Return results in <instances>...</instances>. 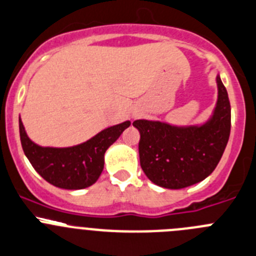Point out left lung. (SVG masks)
I'll list each match as a JSON object with an SVG mask.
<instances>
[{"label":"left lung","mask_w":256,"mask_h":256,"mask_svg":"<svg viewBox=\"0 0 256 256\" xmlns=\"http://www.w3.org/2000/svg\"><path fill=\"white\" fill-rule=\"evenodd\" d=\"M218 85L215 113L205 126L177 128L160 122L133 123L140 133V167L153 184L164 188H184L205 180L216 168L231 130L230 100L218 76Z\"/></svg>","instance_id":"left-lung-1"}]
</instances>
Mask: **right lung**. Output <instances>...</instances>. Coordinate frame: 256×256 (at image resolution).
<instances>
[{
  "mask_svg": "<svg viewBox=\"0 0 256 256\" xmlns=\"http://www.w3.org/2000/svg\"><path fill=\"white\" fill-rule=\"evenodd\" d=\"M130 122L106 128L88 142L70 148H42L30 140L18 122L22 150L34 168L48 184L65 190H80L96 184L104 167V153Z\"/></svg>",
  "mask_w": 256,
  "mask_h": 256,
  "instance_id": "obj_1",
  "label": "right lung"
}]
</instances>
